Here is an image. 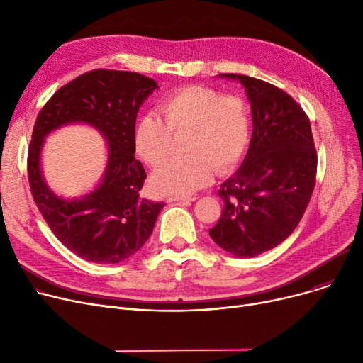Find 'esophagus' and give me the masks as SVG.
I'll list each match as a JSON object with an SVG mask.
<instances>
[{
	"instance_id": "obj_1",
	"label": "esophagus",
	"mask_w": 363,
	"mask_h": 363,
	"mask_svg": "<svg viewBox=\"0 0 363 363\" xmlns=\"http://www.w3.org/2000/svg\"><path fill=\"white\" fill-rule=\"evenodd\" d=\"M197 197L196 196H175V197H169L167 201H194Z\"/></svg>"
}]
</instances>
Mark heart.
Segmentation results:
<instances>
[{
    "label": "heart",
    "mask_w": 363,
    "mask_h": 363,
    "mask_svg": "<svg viewBox=\"0 0 363 363\" xmlns=\"http://www.w3.org/2000/svg\"><path fill=\"white\" fill-rule=\"evenodd\" d=\"M157 111L160 117L144 114L133 128V145L147 164H161L173 137L186 135V156L164 161L152 175V185L162 194L197 191L211 182L215 170L220 175L233 170L250 144V108L238 94L188 85L169 94Z\"/></svg>",
    "instance_id": "1"
}]
</instances>
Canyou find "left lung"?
<instances>
[{"mask_svg":"<svg viewBox=\"0 0 363 363\" xmlns=\"http://www.w3.org/2000/svg\"><path fill=\"white\" fill-rule=\"evenodd\" d=\"M238 79L252 104L253 135L237 174L219 189L223 200L212 240L237 257H253L289 238L311 201L318 156L311 121L281 88L252 76Z\"/></svg>","mask_w":363,"mask_h":363,"instance_id":"left-lung-1","label":"left lung"}]
</instances>
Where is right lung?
<instances>
[{
	"mask_svg": "<svg viewBox=\"0 0 363 363\" xmlns=\"http://www.w3.org/2000/svg\"><path fill=\"white\" fill-rule=\"evenodd\" d=\"M156 88V81L137 72L95 69L57 89L38 113L28 150L30 193L52 234L84 260L119 263L135 255L164 206L140 196L147 174L133 155L140 106ZM72 121H85L104 132L109 163L95 192L63 201L45 185L39 155L46 133Z\"/></svg>",
	"mask_w": 363,
	"mask_h": 363,
	"instance_id": "add662e5",
	"label": "right lung"
}]
</instances>
